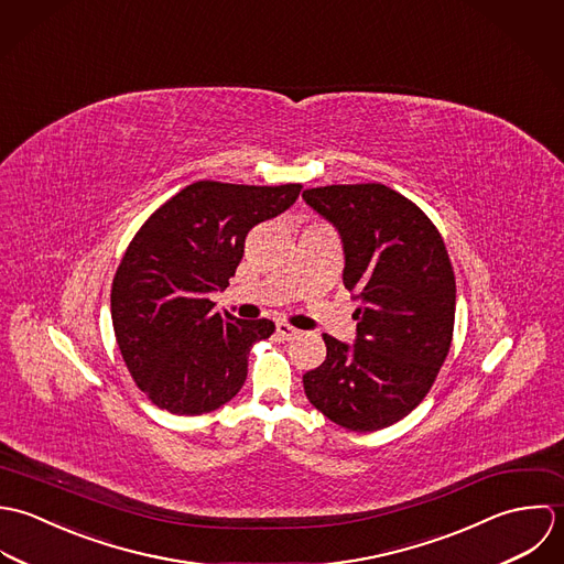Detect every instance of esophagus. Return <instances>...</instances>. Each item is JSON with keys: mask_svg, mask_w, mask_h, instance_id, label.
I'll list each match as a JSON object with an SVG mask.
<instances>
[{"mask_svg": "<svg viewBox=\"0 0 564 564\" xmlns=\"http://www.w3.org/2000/svg\"><path fill=\"white\" fill-rule=\"evenodd\" d=\"M276 334L281 336L283 339H294L299 338V329H294V327H290L288 323H276Z\"/></svg>", "mask_w": 564, "mask_h": 564, "instance_id": "esophagus-1", "label": "esophagus"}]
</instances>
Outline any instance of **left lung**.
I'll use <instances>...</instances> for the list:
<instances>
[{"mask_svg": "<svg viewBox=\"0 0 564 564\" xmlns=\"http://www.w3.org/2000/svg\"><path fill=\"white\" fill-rule=\"evenodd\" d=\"M305 203L338 228L341 281L359 301L355 344L323 336L327 359L303 375L310 403L350 432L408 416L449 352L455 276L438 228L381 183L327 185Z\"/></svg>", "mask_w": 564, "mask_h": 564, "instance_id": "8db88e82", "label": "left lung"}]
</instances>
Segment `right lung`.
Segmentation results:
<instances>
[{
	"label": "right lung",
	"instance_id": "obj_1",
	"mask_svg": "<svg viewBox=\"0 0 564 564\" xmlns=\"http://www.w3.org/2000/svg\"><path fill=\"white\" fill-rule=\"evenodd\" d=\"M301 189L198 181L132 237L115 272L111 316L121 357L156 408L207 414L243 386L250 346L270 338L274 323L220 314L209 294L228 285L248 230L290 209Z\"/></svg>",
	"mask_w": 564,
	"mask_h": 564
}]
</instances>
